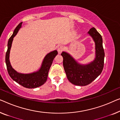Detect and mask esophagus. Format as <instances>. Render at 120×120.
Segmentation results:
<instances>
[{
  "label": "esophagus",
  "mask_w": 120,
  "mask_h": 120,
  "mask_svg": "<svg viewBox=\"0 0 120 120\" xmlns=\"http://www.w3.org/2000/svg\"><path fill=\"white\" fill-rule=\"evenodd\" d=\"M63 49H64V48L62 45H58L57 46V51H58L59 53H61L62 51L63 50Z\"/></svg>",
  "instance_id": "obj_1"
}]
</instances>
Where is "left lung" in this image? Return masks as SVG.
Returning <instances> with one entry per match:
<instances>
[{
    "label": "left lung",
    "instance_id": "obj_1",
    "mask_svg": "<svg viewBox=\"0 0 120 120\" xmlns=\"http://www.w3.org/2000/svg\"><path fill=\"white\" fill-rule=\"evenodd\" d=\"M89 34L93 37L96 45V58L89 64L81 65L76 63L68 53L63 52V64L68 80L76 86H85L94 81L102 72L104 67L105 51L102 38L95 27L90 29Z\"/></svg>",
    "mask_w": 120,
    "mask_h": 120
}]
</instances>
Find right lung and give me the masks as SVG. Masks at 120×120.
Instances as JSON below:
<instances>
[{
	"instance_id": "right-lung-1",
	"label": "right lung",
	"mask_w": 120,
	"mask_h": 120,
	"mask_svg": "<svg viewBox=\"0 0 120 120\" xmlns=\"http://www.w3.org/2000/svg\"><path fill=\"white\" fill-rule=\"evenodd\" d=\"M22 24V22H20L15 27L12 35L8 39V50L5 56V62L6 64L7 70L11 79L24 87L26 88H37L44 84L47 80L48 72L50 67L52 63L53 59L58 52L56 50H55L48 53L44 58L41 68L38 71L30 74H22L15 71L10 64L9 60L10 52L13 37L16 35L19 29L21 27Z\"/></svg>"
}]
</instances>
